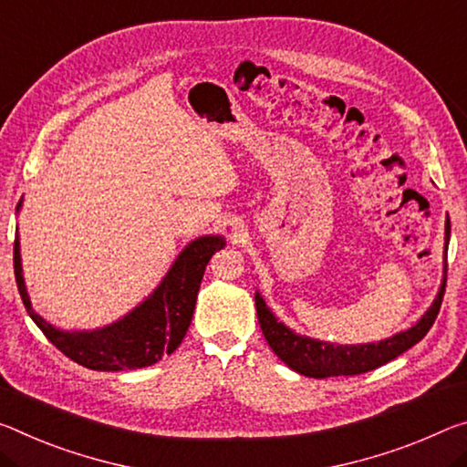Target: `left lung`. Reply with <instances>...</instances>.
I'll return each mask as SVG.
<instances>
[{"label": "left lung", "instance_id": "1", "mask_svg": "<svg viewBox=\"0 0 467 467\" xmlns=\"http://www.w3.org/2000/svg\"><path fill=\"white\" fill-rule=\"evenodd\" d=\"M449 234L451 224L447 220L445 226V251L449 247ZM447 262V260H445ZM447 285V264H445V278H442L441 291L428 312L421 316L418 324H413L410 330L399 332V335L379 340V343H366V345H332L324 343V340H316L309 337L295 335L291 328H286L283 322H278L274 314L265 307V301L260 293H255V309L257 320H260V328L264 332L265 340L272 347V351L278 355L285 364L309 379H330V376H355L364 374L369 369H376L390 359L399 358V355L411 349L413 345L420 343L426 337V332L432 328V324L439 316L442 295H445Z\"/></svg>", "mask_w": 467, "mask_h": 467}]
</instances>
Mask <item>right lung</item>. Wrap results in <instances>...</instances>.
<instances>
[{"label":"right lung","mask_w":467,"mask_h":467,"mask_svg":"<svg viewBox=\"0 0 467 467\" xmlns=\"http://www.w3.org/2000/svg\"><path fill=\"white\" fill-rule=\"evenodd\" d=\"M16 210H20V203ZM222 247H224L222 236H199L189 243L150 297L122 320L98 330L64 332L35 314L22 278L18 234L14 239V276L28 316L51 345H56L78 366L99 372H120V369L151 366L182 343L193 317L205 265Z\"/></svg>","instance_id":"add662e5"}]
</instances>
